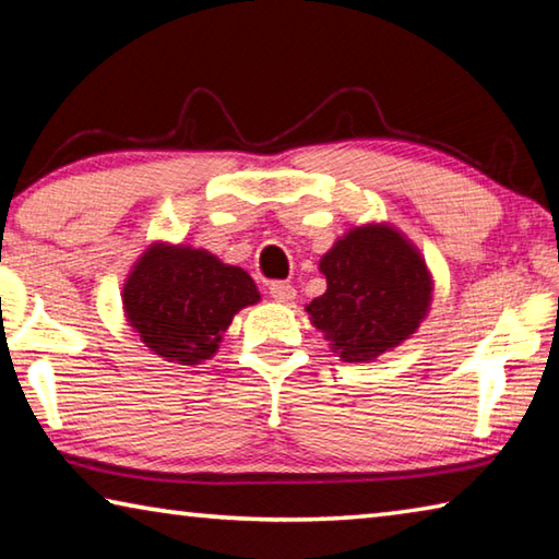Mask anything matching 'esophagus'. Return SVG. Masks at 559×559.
Here are the masks:
<instances>
[{
    "label": "esophagus",
    "mask_w": 559,
    "mask_h": 559,
    "mask_svg": "<svg viewBox=\"0 0 559 559\" xmlns=\"http://www.w3.org/2000/svg\"><path fill=\"white\" fill-rule=\"evenodd\" d=\"M269 293H271V298L278 300V302H293V300H296V288H293L290 283H281V281L271 283Z\"/></svg>",
    "instance_id": "esophagus-1"
}]
</instances>
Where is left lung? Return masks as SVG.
<instances>
[{
	"instance_id": "1",
	"label": "left lung",
	"mask_w": 559,
	"mask_h": 559,
	"mask_svg": "<svg viewBox=\"0 0 559 559\" xmlns=\"http://www.w3.org/2000/svg\"><path fill=\"white\" fill-rule=\"evenodd\" d=\"M328 290L306 306L343 362H370L419 330L433 281L419 249L386 222L362 224L318 263Z\"/></svg>"
}]
</instances>
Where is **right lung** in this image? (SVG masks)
Masks as SVG:
<instances>
[{"mask_svg":"<svg viewBox=\"0 0 559 559\" xmlns=\"http://www.w3.org/2000/svg\"><path fill=\"white\" fill-rule=\"evenodd\" d=\"M259 300L243 269L187 243H150L122 283L128 325L175 365L212 359L234 316Z\"/></svg>","mask_w":559,"mask_h":559,"instance_id":"1","label":"right lung"}]
</instances>
